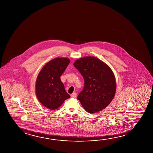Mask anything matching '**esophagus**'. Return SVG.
Here are the masks:
<instances>
[{
    "mask_svg": "<svg viewBox=\"0 0 153 153\" xmlns=\"http://www.w3.org/2000/svg\"><path fill=\"white\" fill-rule=\"evenodd\" d=\"M71 97H73V98H76L77 97V94L76 92H74L71 94Z\"/></svg>",
    "mask_w": 153,
    "mask_h": 153,
    "instance_id": "esophagus-1",
    "label": "esophagus"
}]
</instances>
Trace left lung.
Returning a JSON list of instances; mask_svg holds the SVG:
<instances>
[{"instance_id": "left-lung-1", "label": "left lung", "mask_w": 153, "mask_h": 153, "mask_svg": "<svg viewBox=\"0 0 153 153\" xmlns=\"http://www.w3.org/2000/svg\"><path fill=\"white\" fill-rule=\"evenodd\" d=\"M74 65L84 80L83 90L77 97L83 108L89 113L104 109L112 100L116 90L112 71L96 57L81 58Z\"/></svg>"}]
</instances>
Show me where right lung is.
Here are the masks:
<instances>
[{"instance_id": "add662e5", "label": "right lung", "mask_w": 153, "mask_h": 153, "mask_svg": "<svg viewBox=\"0 0 153 153\" xmlns=\"http://www.w3.org/2000/svg\"><path fill=\"white\" fill-rule=\"evenodd\" d=\"M67 58H55L48 62L38 75L36 82V94L44 106L54 110L70 98L60 77L69 64Z\"/></svg>"}]
</instances>
